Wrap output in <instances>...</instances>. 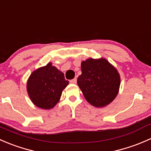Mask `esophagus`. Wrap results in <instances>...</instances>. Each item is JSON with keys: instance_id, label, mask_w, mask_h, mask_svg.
<instances>
[{"instance_id": "esophagus-1", "label": "esophagus", "mask_w": 151, "mask_h": 151, "mask_svg": "<svg viewBox=\"0 0 151 151\" xmlns=\"http://www.w3.org/2000/svg\"><path fill=\"white\" fill-rule=\"evenodd\" d=\"M70 83H72V84H76V83H77V79L74 78L73 79V80H70Z\"/></svg>"}]
</instances>
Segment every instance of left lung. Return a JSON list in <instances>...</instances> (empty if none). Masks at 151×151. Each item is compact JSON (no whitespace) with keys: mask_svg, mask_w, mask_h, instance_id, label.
Returning a JSON list of instances; mask_svg holds the SVG:
<instances>
[{"mask_svg":"<svg viewBox=\"0 0 151 151\" xmlns=\"http://www.w3.org/2000/svg\"><path fill=\"white\" fill-rule=\"evenodd\" d=\"M81 70L77 84L90 104L103 107L115 99L121 78L116 68L106 59H88L82 62Z\"/></svg>","mask_w":151,"mask_h":151,"instance_id":"left-lung-1","label":"left lung"}]
</instances>
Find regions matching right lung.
I'll return each instance as SVG.
<instances>
[{"label": "right lung", "instance_id": "1", "mask_svg": "<svg viewBox=\"0 0 151 151\" xmlns=\"http://www.w3.org/2000/svg\"><path fill=\"white\" fill-rule=\"evenodd\" d=\"M68 84L64 74L49 63L30 74L27 90L33 104L39 108L48 109L58 102L62 91Z\"/></svg>", "mask_w": 151, "mask_h": 151}]
</instances>
